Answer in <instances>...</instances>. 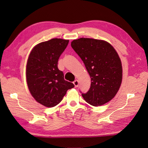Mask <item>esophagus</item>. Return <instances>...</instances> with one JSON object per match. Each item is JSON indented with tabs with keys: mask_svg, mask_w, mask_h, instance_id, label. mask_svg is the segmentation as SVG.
<instances>
[{
	"mask_svg": "<svg viewBox=\"0 0 148 148\" xmlns=\"http://www.w3.org/2000/svg\"><path fill=\"white\" fill-rule=\"evenodd\" d=\"M73 84H74V85H75V86L76 88H77V87L78 86V84H79L78 80H77V79L75 80V81L73 82Z\"/></svg>",
	"mask_w": 148,
	"mask_h": 148,
	"instance_id": "obj_1",
	"label": "esophagus"
}]
</instances>
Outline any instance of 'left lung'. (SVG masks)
<instances>
[{
    "instance_id": "8db88e82",
    "label": "left lung",
    "mask_w": 148,
    "mask_h": 148,
    "mask_svg": "<svg viewBox=\"0 0 148 148\" xmlns=\"http://www.w3.org/2000/svg\"><path fill=\"white\" fill-rule=\"evenodd\" d=\"M71 46L81 58L91 77V86L84 99L93 106H100L112 100L122 81V66L117 52L103 40L82 38Z\"/></svg>"
}]
</instances>
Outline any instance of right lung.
I'll return each instance as SVG.
<instances>
[{
  "label": "right lung",
  "mask_w": 148,
  "mask_h": 148,
  "mask_svg": "<svg viewBox=\"0 0 148 148\" xmlns=\"http://www.w3.org/2000/svg\"><path fill=\"white\" fill-rule=\"evenodd\" d=\"M69 40L53 38L37 44L31 51L26 64V82L34 99L52 107L61 102L68 89L75 86L64 79L58 60Z\"/></svg>",
  "instance_id": "add662e5"
}]
</instances>
